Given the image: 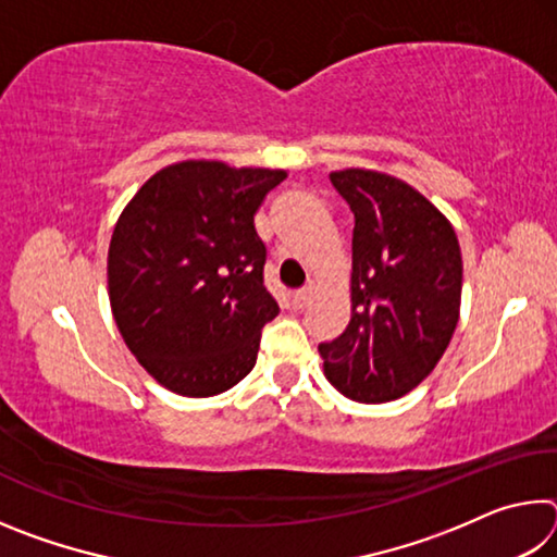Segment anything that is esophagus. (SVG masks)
I'll use <instances>...</instances> for the list:
<instances>
[{"instance_id": "1", "label": "esophagus", "mask_w": 557, "mask_h": 557, "mask_svg": "<svg viewBox=\"0 0 557 557\" xmlns=\"http://www.w3.org/2000/svg\"><path fill=\"white\" fill-rule=\"evenodd\" d=\"M312 292H314L312 285H305L301 289L292 292V307H295V309H305V307L309 305V299H312Z\"/></svg>"}]
</instances>
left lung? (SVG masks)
<instances>
[{"instance_id":"obj_1","label":"left lung","mask_w":557,"mask_h":557,"mask_svg":"<svg viewBox=\"0 0 557 557\" xmlns=\"http://www.w3.org/2000/svg\"><path fill=\"white\" fill-rule=\"evenodd\" d=\"M329 178L354 213L351 322L319 354L346 398L388 403L430 375L455 334L459 243L445 215L400 178L366 169Z\"/></svg>"}]
</instances>
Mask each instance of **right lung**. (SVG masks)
<instances>
[{"label": "right lung", "mask_w": 557, "mask_h": 557, "mask_svg": "<svg viewBox=\"0 0 557 557\" xmlns=\"http://www.w3.org/2000/svg\"><path fill=\"white\" fill-rule=\"evenodd\" d=\"M285 176L182 162L122 211L108 252L112 317L164 388L209 398L256 366L262 326L280 307L265 289L268 250L252 215Z\"/></svg>", "instance_id": "right-lung-1"}]
</instances>
